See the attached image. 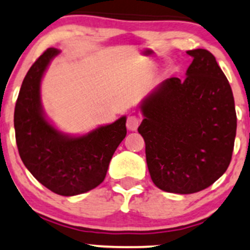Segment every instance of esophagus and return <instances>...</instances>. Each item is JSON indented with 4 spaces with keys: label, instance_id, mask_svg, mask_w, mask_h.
I'll list each match as a JSON object with an SVG mask.
<instances>
[{
    "label": "esophagus",
    "instance_id": "34e87169",
    "mask_svg": "<svg viewBox=\"0 0 250 250\" xmlns=\"http://www.w3.org/2000/svg\"><path fill=\"white\" fill-rule=\"evenodd\" d=\"M125 125H127L128 130H131V131L136 130L140 125V119L138 116H128L127 123H125Z\"/></svg>",
    "mask_w": 250,
    "mask_h": 250
}]
</instances>
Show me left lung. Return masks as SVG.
Returning a JSON list of instances; mask_svg holds the SVG:
<instances>
[{"label":"left lung","mask_w":250,"mask_h":250,"mask_svg":"<svg viewBox=\"0 0 250 250\" xmlns=\"http://www.w3.org/2000/svg\"><path fill=\"white\" fill-rule=\"evenodd\" d=\"M185 79L167 78L142 101L139 133L150 178L160 190L188 194L212 185L231 161L236 136L234 96L216 58L188 51Z\"/></svg>","instance_id":"obj_1"}]
</instances>
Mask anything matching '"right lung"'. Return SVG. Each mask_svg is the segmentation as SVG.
Masks as SVG:
<instances>
[{
  "label": "right lung",
  "mask_w": 250,
  "mask_h": 250,
  "mask_svg": "<svg viewBox=\"0 0 250 250\" xmlns=\"http://www.w3.org/2000/svg\"><path fill=\"white\" fill-rule=\"evenodd\" d=\"M47 48L24 77L14 112L16 145L24 166L38 182L60 196H76L97 188L106 175L115 150L125 138V116L83 136L57 130L46 120L40 84L51 60Z\"/></svg>",
  "instance_id": "obj_1"
}]
</instances>
